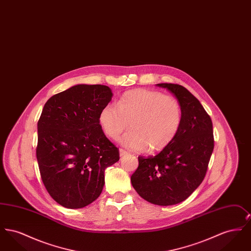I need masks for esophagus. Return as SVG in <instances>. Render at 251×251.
<instances>
[{"label": "esophagus", "mask_w": 251, "mask_h": 251, "mask_svg": "<svg viewBox=\"0 0 251 251\" xmlns=\"http://www.w3.org/2000/svg\"><path fill=\"white\" fill-rule=\"evenodd\" d=\"M128 153V151H126L125 150H123V149H120V156H124L126 155Z\"/></svg>", "instance_id": "34e87169"}]
</instances>
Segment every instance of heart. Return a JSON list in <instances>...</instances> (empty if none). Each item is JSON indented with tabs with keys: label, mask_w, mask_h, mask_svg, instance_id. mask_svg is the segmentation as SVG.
<instances>
[{
	"label": "heart",
	"mask_w": 251,
	"mask_h": 251,
	"mask_svg": "<svg viewBox=\"0 0 251 251\" xmlns=\"http://www.w3.org/2000/svg\"><path fill=\"white\" fill-rule=\"evenodd\" d=\"M100 124L108 137L118 139L132 151H158L177 136L182 121L179 101L156 90L132 89L125 92L118 106L107 103L100 113Z\"/></svg>",
	"instance_id": "obj_1"
}]
</instances>
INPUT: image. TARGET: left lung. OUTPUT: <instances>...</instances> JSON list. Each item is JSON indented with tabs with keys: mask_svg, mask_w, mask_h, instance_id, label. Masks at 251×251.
I'll use <instances>...</instances> for the list:
<instances>
[{
	"mask_svg": "<svg viewBox=\"0 0 251 251\" xmlns=\"http://www.w3.org/2000/svg\"><path fill=\"white\" fill-rule=\"evenodd\" d=\"M177 98L182 121L175 139L155 156H138L131 181L138 195L161 206L185 201L205 178L215 147L213 123L200 100L177 84H158Z\"/></svg>",
	"mask_w": 251,
	"mask_h": 251,
	"instance_id": "1",
	"label": "left lung"
}]
</instances>
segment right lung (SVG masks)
<instances>
[{
  "mask_svg": "<svg viewBox=\"0 0 251 251\" xmlns=\"http://www.w3.org/2000/svg\"><path fill=\"white\" fill-rule=\"evenodd\" d=\"M112 96L106 85L77 84L50 97L43 107L36 159L45 188L63 207L79 209L96 201L105 168L120 160L99 120Z\"/></svg>",
  "mask_w": 251,
  "mask_h": 251,
  "instance_id": "1",
  "label": "right lung"
}]
</instances>
